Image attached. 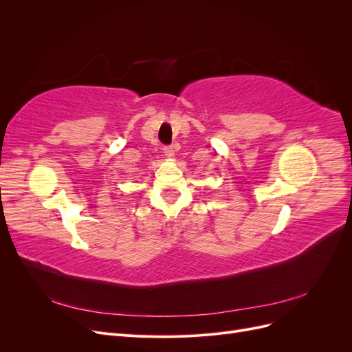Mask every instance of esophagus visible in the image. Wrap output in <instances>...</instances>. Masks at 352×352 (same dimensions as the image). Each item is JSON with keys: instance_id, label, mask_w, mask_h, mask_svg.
<instances>
[{"instance_id": "34e87169", "label": "esophagus", "mask_w": 352, "mask_h": 352, "mask_svg": "<svg viewBox=\"0 0 352 352\" xmlns=\"http://www.w3.org/2000/svg\"><path fill=\"white\" fill-rule=\"evenodd\" d=\"M163 153H164V155H166L167 158H172V157H175V148L167 145V146L163 148Z\"/></svg>"}]
</instances>
